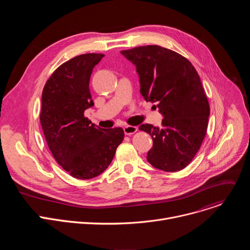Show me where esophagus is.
I'll return each instance as SVG.
<instances>
[{"mask_svg": "<svg viewBox=\"0 0 250 250\" xmlns=\"http://www.w3.org/2000/svg\"><path fill=\"white\" fill-rule=\"evenodd\" d=\"M136 130H137V126H133V125H125L124 127V131L126 135H130L134 133Z\"/></svg>", "mask_w": 250, "mask_h": 250, "instance_id": "obj_1", "label": "esophagus"}]
</instances>
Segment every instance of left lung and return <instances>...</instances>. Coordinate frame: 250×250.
<instances>
[{
    "label": "left lung",
    "mask_w": 250,
    "mask_h": 250,
    "mask_svg": "<svg viewBox=\"0 0 250 250\" xmlns=\"http://www.w3.org/2000/svg\"><path fill=\"white\" fill-rule=\"evenodd\" d=\"M121 53L135 65L141 95L146 102L156 103L164 118L161 127L149 124L139 126L153 140L147 161L166 172L185 168L201 147L209 116L208 102L195 67L179 53L159 45Z\"/></svg>",
    "instance_id": "1"
}]
</instances>
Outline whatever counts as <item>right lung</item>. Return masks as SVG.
<instances>
[{"instance_id": "add662e5", "label": "right lung", "mask_w": 250, "mask_h": 250, "mask_svg": "<svg viewBox=\"0 0 250 250\" xmlns=\"http://www.w3.org/2000/svg\"><path fill=\"white\" fill-rule=\"evenodd\" d=\"M104 56L88 53L66 61L42 91L41 124L48 147L65 171L82 180L108 168L125 136L122 127L104 129L84 117L94 105L89 89L93 68Z\"/></svg>"}]
</instances>
